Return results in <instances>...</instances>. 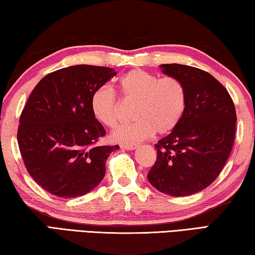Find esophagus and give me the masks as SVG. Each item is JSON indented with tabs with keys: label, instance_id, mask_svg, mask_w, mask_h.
Here are the masks:
<instances>
[{
	"label": "esophagus",
	"instance_id": "esophagus-1",
	"mask_svg": "<svg viewBox=\"0 0 255 255\" xmlns=\"http://www.w3.org/2000/svg\"><path fill=\"white\" fill-rule=\"evenodd\" d=\"M120 147L122 149H127V150H131V149H135L137 147V145H120Z\"/></svg>",
	"mask_w": 255,
	"mask_h": 255
}]
</instances>
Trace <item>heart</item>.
<instances>
[{
  "label": "heart",
  "mask_w": 255,
  "mask_h": 255,
  "mask_svg": "<svg viewBox=\"0 0 255 255\" xmlns=\"http://www.w3.org/2000/svg\"><path fill=\"white\" fill-rule=\"evenodd\" d=\"M117 89L125 101H135L132 118L112 132V139L135 144L156 131L167 133L178 126L187 106V92L174 76L158 77L143 70L127 72L117 81ZM92 114L99 123L115 128L120 120L119 102L109 86H100L91 97Z\"/></svg>",
  "instance_id": "obj_1"
}]
</instances>
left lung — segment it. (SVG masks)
<instances>
[{
	"label": "left lung",
	"mask_w": 255,
	"mask_h": 255,
	"mask_svg": "<svg viewBox=\"0 0 255 255\" xmlns=\"http://www.w3.org/2000/svg\"><path fill=\"white\" fill-rule=\"evenodd\" d=\"M161 67L182 82L187 106L178 126L155 144L157 158L147 178L165 195L190 196L213 183L227 162L235 139V106L208 72L181 64Z\"/></svg>",
	"instance_id": "1"
}]
</instances>
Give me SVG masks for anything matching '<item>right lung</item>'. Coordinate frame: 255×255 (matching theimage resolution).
<instances>
[{
  "label": "right lung",
  "instance_id": "add662e5",
  "mask_svg": "<svg viewBox=\"0 0 255 255\" xmlns=\"http://www.w3.org/2000/svg\"><path fill=\"white\" fill-rule=\"evenodd\" d=\"M117 73L75 65L49 73L30 94L20 116L18 144L28 173L46 191L75 198L92 191L106 174L115 146L91 110V97Z\"/></svg>",
  "mask_w": 255,
  "mask_h": 255
}]
</instances>
